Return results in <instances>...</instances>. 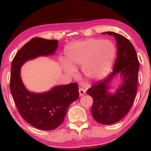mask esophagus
Here are the masks:
<instances>
[{"mask_svg": "<svg viewBox=\"0 0 151 151\" xmlns=\"http://www.w3.org/2000/svg\"><path fill=\"white\" fill-rule=\"evenodd\" d=\"M86 93V89L84 88H80L79 89V94L80 96H82Z\"/></svg>", "mask_w": 151, "mask_h": 151, "instance_id": "1", "label": "esophagus"}]
</instances>
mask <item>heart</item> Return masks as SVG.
<instances>
[{
  "label": "heart",
  "instance_id": "1",
  "mask_svg": "<svg viewBox=\"0 0 151 151\" xmlns=\"http://www.w3.org/2000/svg\"><path fill=\"white\" fill-rule=\"evenodd\" d=\"M63 69L69 74L75 75L76 70L82 67L87 77L101 79L106 76L113 66L116 54V47L109 40L96 38L76 41L64 49Z\"/></svg>",
  "mask_w": 151,
  "mask_h": 151
}]
</instances>
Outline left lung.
<instances>
[{
	"mask_svg": "<svg viewBox=\"0 0 151 151\" xmlns=\"http://www.w3.org/2000/svg\"><path fill=\"white\" fill-rule=\"evenodd\" d=\"M106 33L113 35L116 42L117 57L113 72L94 84L87 93L93 99L91 114L94 120L109 125L122 120L131 109L137 91L139 61L134 46L127 38L111 31L102 33ZM117 74L121 75L122 83L114 93H110L109 84Z\"/></svg>",
	"mask_w": 151,
	"mask_h": 151,
	"instance_id": "1",
	"label": "left lung"
}]
</instances>
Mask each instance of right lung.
<instances>
[{"instance_id": "add662e5", "label": "right lung", "mask_w": 151, "mask_h": 151, "mask_svg": "<svg viewBox=\"0 0 151 151\" xmlns=\"http://www.w3.org/2000/svg\"><path fill=\"white\" fill-rule=\"evenodd\" d=\"M58 46L57 40L33 38L17 52L12 64L10 90L17 109L28 124L44 131L62 124L70 104L78 99V86L71 83L42 93L30 92L22 83L20 68L29 60L53 55Z\"/></svg>"}]
</instances>
